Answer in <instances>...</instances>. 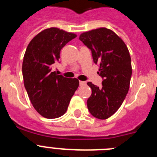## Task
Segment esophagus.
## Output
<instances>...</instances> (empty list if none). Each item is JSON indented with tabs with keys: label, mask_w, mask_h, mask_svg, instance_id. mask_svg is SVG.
<instances>
[{
	"label": "esophagus",
	"mask_w": 157,
	"mask_h": 157,
	"mask_svg": "<svg viewBox=\"0 0 157 157\" xmlns=\"http://www.w3.org/2000/svg\"><path fill=\"white\" fill-rule=\"evenodd\" d=\"M86 82H83V81H79V85L80 86H84L86 85Z\"/></svg>",
	"instance_id": "34e87169"
}]
</instances>
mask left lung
Here are the masks:
<instances>
[{
    "label": "left lung",
    "instance_id": "obj_1",
    "mask_svg": "<svg viewBox=\"0 0 157 157\" xmlns=\"http://www.w3.org/2000/svg\"><path fill=\"white\" fill-rule=\"evenodd\" d=\"M79 40L91 50L94 63H99L98 73L103 79L101 87L87 82L92 90L87 108L93 116L105 120L120 109L128 93L132 75L128 48L117 34L105 27L82 33Z\"/></svg>",
    "mask_w": 157,
    "mask_h": 157
}]
</instances>
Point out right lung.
Returning <instances> with one entry per match:
<instances>
[{
  "mask_svg": "<svg viewBox=\"0 0 157 157\" xmlns=\"http://www.w3.org/2000/svg\"><path fill=\"white\" fill-rule=\"evenodd\" d=\"M76 34L51 27L37 34L29 43L23 62L24 86L35 110L43 117L55 119L66 112L78 87L77 78L52 71L60 50Z\"/></svg>",
  "mask_w": 157,
  "mask_h": 157,
  "instance_id": "add662e5",
  "label": "right lung"
}]
</instances>
